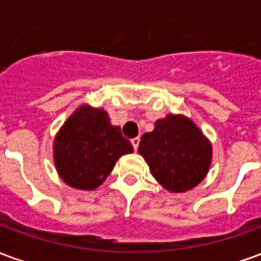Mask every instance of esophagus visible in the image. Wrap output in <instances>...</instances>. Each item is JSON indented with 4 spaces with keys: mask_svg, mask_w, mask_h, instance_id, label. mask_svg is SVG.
<instances>
[{
    "mask_svg": "<svg viewBox=\"0 0 261 261\" xmlns=\"http://www.w3.org/2000/svg\"><path fill=\"white\" fill-rule=\"evenodd\" d=\"M131 144H133V147H134V149H138V145H140V138L138 137H136V138H133L131 140Z\"/></svg>",
    "mask_w": 261,
    "mask_h": 261,
    "instance_id": "obj_1",
    "label": "esophagus"
}]
</instances>
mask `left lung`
Returning <instances> with one entry per match:
<instances>
[{
	"label": "left lung",
	"instance_id": "8db88e82",
	"mask_svg": "<svg viewBox=\"0 0 261 261\" xmlns=\"http://www.w3.org/2000/svg\"><path fill=\"white\" fill-rule=\"evenodd\" d=\"M138 152L166 190L185 193L205 177L213 148L192 120L168 114L155 121L153 131L141 137Z\"/></svg>",
	"mask_w": 261,
	"mask_h": 261
}]
</instances>
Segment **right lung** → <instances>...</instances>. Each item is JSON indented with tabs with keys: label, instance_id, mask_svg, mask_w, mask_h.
<instances>
[{
	"label": "right lung",
	"instance_id": "add662e5",
	"mask_svg": "<svg viewBox=\"0 0 261 261\" xmlns=\"http://www.w3.org/2000/svg\"><path fill=\"white\" fill-rule=\"evenodd\" d=\"M134 148L103 109H76L54 140V164L71 187L93 190L106 180L117 159Z\"/></svg>",
	"mask_w": 261,
	"mask_h": 261
}]
</instances>
